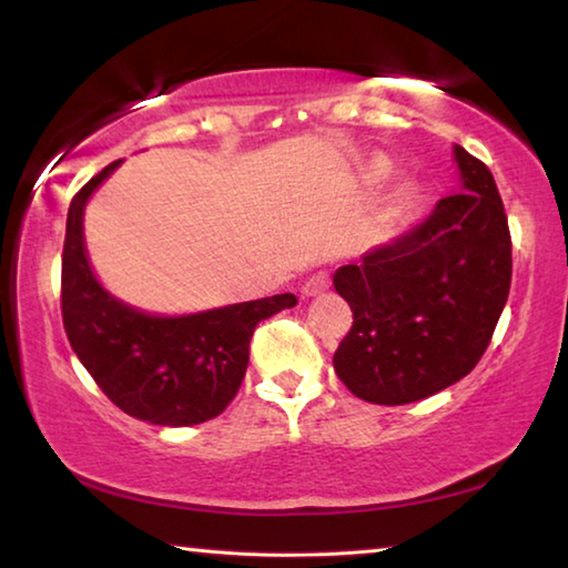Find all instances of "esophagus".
Instances as JSON below:
<instances>
[{
	"mask_svg": "<svg viewBox=\"0 0 568 568\" xmlns=\"http://www.w3.org/2000/svg\"><path fill=\"white\" fill-rule=\"evenodd\" d=\"M328 287H331V275H328V271H321V273L307 277L305 285H303V293L305 295H321V293L328 291Z\"/></svg>",
	"mask_w": 568,
	"mask_h": 568,
	"instance_id": "obj_1",
	"label": "esophagus"
}]
</instances>
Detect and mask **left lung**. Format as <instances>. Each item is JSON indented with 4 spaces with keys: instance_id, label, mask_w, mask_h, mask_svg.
<instances>
[{
    "instance_id": "left-lung-1",
    "label": "left lung",
    "mask_w": 568,
    "mask_h": 568,
    "mask_svg": "<svg viewBox=\"0 0 568 568\" xmlns=\"http://www.w3.org/2000/svg\"><path fill=\"white\" fill-rule=\"evenodd\" d=\"M464 180L410 233L343 265L353 325L333 368L353 396L403 406L454 386L494 338L511 287V233L496 180L456 145Z\"/></svg>"
}]
</instances>
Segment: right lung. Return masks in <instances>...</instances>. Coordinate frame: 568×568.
<instances>
[{
    "label": "right lung",
    "mask_w": 568,
    "mask_h": 568,
    "mask_svg": "<svg viewBox=\"0 0 568 568\" xmlns=\"http://www.w3.org/2000/svg\"><path fill=\"white\" fill-rule=\"evenodd\" d=\"M110 162L70 203L62 250V323L72 351L114 406L155 426H195L223 413L245 378L255 325L293 307V293L155 318L102 291L84 253L82 215Z\"/></svg>",
    "instance_id": "add662e5"
}]
</instances>
